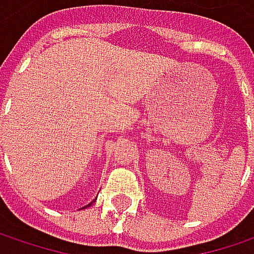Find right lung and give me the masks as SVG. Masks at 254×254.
<instances>
[{"label": "right lung", "instance_id": "1", "mask_svg": "<svg viewBox=\"0 0 254 254\" xmlns=\"http://www.w3.org/2000/svg\"><path fill=\"white\" fill-rule=\"evenodd\" d=\"M88 206H91V204H88ZM88 206H85V207H88ZM85 207H83V209H85Z\"/></svg>", "mask_w": 254, "mask_h": 254}]
</instances>
